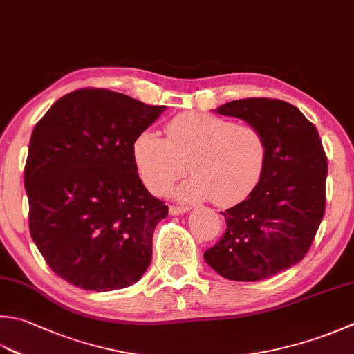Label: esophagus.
<instances>
[{
	"mask_svg": "<svg viewBox=\"0 0 354 354\" xmlns=\"http://www.w3.org/2000/svg\"><path fill=\"white\" fill-rule=\"evenodd\" d=\"M189 212V207H181V205H170V214H183Z\"/></svg>",
	"mask_w": 354,
	"mask_h": 354,
	"instance_id": "obj_1",
	"label": "esophagus"
}]
</instances>
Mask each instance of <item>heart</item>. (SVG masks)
Here are the masks:
<instances>
[{
	"label": "heart",
	"mask_w": 354,
	"mask_h": 354,
	"mask_svg": "<svg viewBox=\"0 0 354 354\" xmlns=\"http://www.w3.org/2000/svg\"><path fill=\"white\" fill-rule=\"evenodd\" d=\"M133 159L142 183L155 195H165L190 169L195 176L178 190L179 198L192 203L212 198L213 204L230 207L261 183L268 142L254 126L185 112L165 124V138L141 131L133 141Z\"/></svg>",
	"instance_id": "1"
}]
</instances>
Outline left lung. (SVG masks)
I'll return each instance as SVG.
<instances>
[{
    "label": "left lung",
    "mask_w": 354,
    "mask_h": 354,
    "mask_svg": "<svg viewBox=\"0 0 354 354\" xmlns=\"http://www.w3.org/2000/svg\"><path fill=\"white\" fill-rule=\"evenodd\" d=\"M214 112L258 127L268 162L252 195L221 212L227 228L204 259L225 279L272 278L301 262L313 244L327 201V155L315 124L290 102L245 98Z\"/></svg>",
    "instance_id": "left-lung-1"
}]
</instances>
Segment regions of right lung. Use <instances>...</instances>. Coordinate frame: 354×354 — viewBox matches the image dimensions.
Masks as SVG:
<instances>
[{
  "label": "right lung",
  "mask_w": 354,
  "mask_h": 354,
  "mask_svg": "<svg viewBox=\"0 0 354 354\" xmlns=\"http://www.w3.org/2000/svg\"><path fill=\"white\" fill-rule=\"evenodd\" d=\"M164 109L87 87L62 96L35 126L24 167L30 236L72 286L126 288L150 266L169 205L144 187L133 141Z\"/></svg>",
  "instance_id": "add662e5"
}]
</instances>
